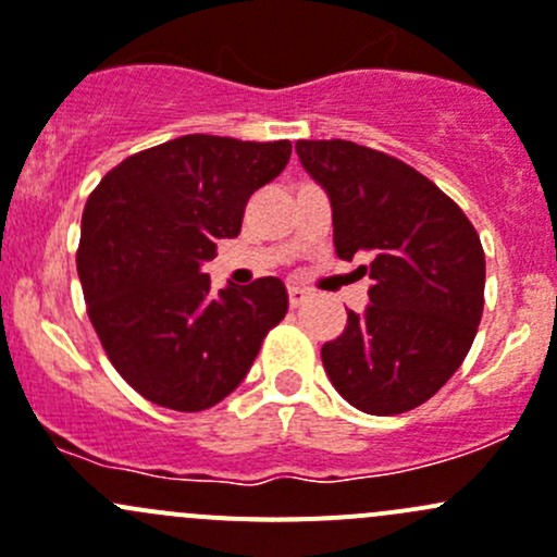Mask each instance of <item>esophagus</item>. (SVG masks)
<instances>
[{"mask_svg": "<svg viewBox=\"0 0 557 557\" xmlns=\"http://www.w3.org/2000/svg\"><path fill=\"white\" fill-rule=\"evenodd\" d=\"M288 299H290V307H299L307 301V290L299 288V285H290L288 288Z\"/></svg>", "mask_w": 557, "mask_h": 557, "instance_id": "1", "label": "esophagus"}]
</instances>
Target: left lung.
Segmentation results:
<instances>
[{"label": "left lung", "mask_w": 557, "mask_h": 557, "mask_svg": "<svg viewBox=\"0 0 557 557\" xmlns=\"http://www.w3.org/2000/svg\"><path fill=\"white\" fill-rule=\"evenodd\" d=\"M329 194L336 256L367 258L369 305L320 358L339 396L369 414L429 401L463 363L485 305V252L450 196L404 161L347 139H299Z\"/></svg>", "instance_id": "left-lung-1"}]
</instances>
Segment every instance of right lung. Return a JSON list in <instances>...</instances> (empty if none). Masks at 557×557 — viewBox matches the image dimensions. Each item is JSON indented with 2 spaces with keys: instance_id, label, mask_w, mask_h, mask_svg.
<instances>
[{
  "instance_id": "add662e5",
  "label": "right lung",
  "mask_w": 557,
  "mask_h": 557,
  "mask_svg": "<svg viewBox=\"0 0 557 557\" xmlns=\"http://www.w3.org/2000/svg\"><path fill=\"white\" fill-rule=\"evenodd\" d=\"M288 159V139L185 134L128 156L88 196L77 247L88 318L112 367L148 401L177 412L215 407L288 312L283 280L215 294L201 272Z\"/></svg>"
}]
</instances>
